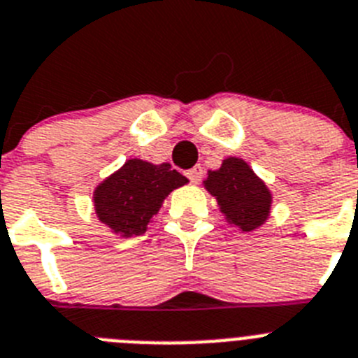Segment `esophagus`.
<instances>
[{
    "mask_svg": "<svg viewBox=\"0 0 358 358\" xmlns=\"http://www.w3.org/2000/svg\"><path fill=\"white\" fill-rule=\"evenodd\" d=\"M185 175H187V178L191 180L192 183L200 182V180H201V176H203V167H200V166H194V167H192V169H189L187 173H185Z\"/></svg>",
    "mask_w": 358,
    "mask_h": 358,
    "instance_id": "obj_1",
    "label": "esophagus"
}]
</instances>
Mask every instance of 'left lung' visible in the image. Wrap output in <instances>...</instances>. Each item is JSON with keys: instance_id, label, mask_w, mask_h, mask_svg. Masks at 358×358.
I'll use <instances>...</instances> for the list:
<instances>
[{"instance_id": "obj_1", "label": "left lung", "mask_w": 358, "mask_h": 358, "mask_svg": "<svg viewBox=\"0 0 358 358\" xmlns=\"http://www.w3.org/2000/svg\"><path fill=\"white\" fill-rule=\"evenodd\" d=\"M205 189L216 196L227 220L250 232L265 223L270 214L272 196L266 185L254 175L247 162L227 158L217 171H210Z\"/></svg>"}]
</instances>
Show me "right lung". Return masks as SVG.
<instances>
[{"label": "right lung", "mask_w": 358, "mask_h": 358, "mask_svg": "<svg viewBox=\"0 0 358 358\" xmlns=\"http://www.w3.org/2000/svg\"><path fill=\"white\" fill-rule=\"evenodd\" d=\"M183 183L187 178L171 169V164L153 166L133 158L95 189V210L99 220L117 234L141 236L164 198Z\"/></svg>", "instance_id": "add662e5"}]
</instances>
